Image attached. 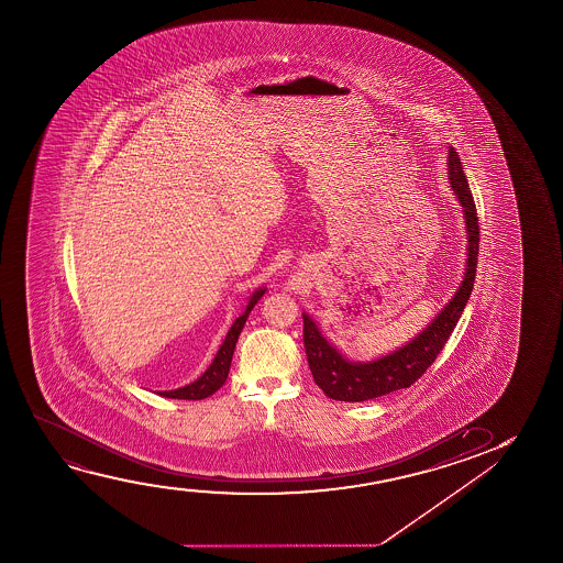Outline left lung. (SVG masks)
Here are the masks:
<instances>
[{"label":"left lung","instance_id":"left-lung-1","mask_svg":"<svg viewBox=\"0 0 563 563\" xmlns=\"http://www.w3.org/2000/svg\"><path fill=\"white\" fill-rule=\"evenodd\" d=\"M450 183L455 196L462 203L470 246H467V271L460 290L452 301L440 311L439 317L424 329L408 346L400 347L394 354L385 355L377 362L352 363L344 360L334 347L321 336L317 324L303 313V347L308 355L309 369L317 386L329 398L339 401H365L401 390L413 385L417 378L423 377L424 371L431 367L437 355L446 346L450 334L467 306L473 283L477 275L478 260V217L475 200L471 194L467 178L463 173L460 155L454 147L448 154Z\"/></svg>","mask_w":563,"mask_h":563}]
</instances>
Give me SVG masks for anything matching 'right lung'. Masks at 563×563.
I'll return each mask as SVG.
<instances>
[{
	"label": "right lung",
	"mask_w": 563,
	"mask_h": 563,
	"mask_svg": "<svg viewBox=\"0 0 563 563\" xmlns=\"http://www.w3.org/2000/svg\"><path fill=\"white\" fill-rule=\"evenodd\" d=\"M263 292H265V290H257V292L252 296V300L247 303L246 311L234 321L231 331H229L227 339H224L223 346L219 347V352H217L216 360H213V363L209 365V369L206 371L198 380H194V383H190L188 386H183V388H177V390L159 394L165 396V398H175V400H203V398H208L211 394L217 393V390L224 385L227 377H229L232 354H234V347H236V342H239L240 331L244 329V323H246L250 311L254 309L255 303L262 298Z\"/></svg>",
	"instance_id": "right-lung-1"
}]
</instances>
